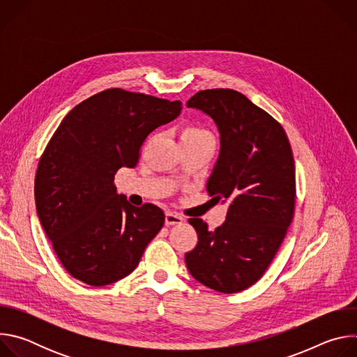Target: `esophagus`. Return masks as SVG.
Returning <instances> with one entry per match:
<instances>
[{
	"label": "esophagus",
	"instance_id": "1",
	"mask_svg": "<svg viewBox=\"0 0 357 357\" xmlns=\"http://www.w3.org/2000/svg\"><path fill=\"white\" fill-rule=\"evenodd\" d=\"M183 218L176 215V213H172V212H167L165 215V225L167 226H175V225H181L183 223Z\"/></svg>",
	"mask_w": 357,
	"mask_h": 357
}]
</instances>
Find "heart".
<instances>
[{
  "label": "heart",
  "mask_w": 357,
  "mask_h": 357,
  "mask_svg": "<svg viewBox=\"0 0 357 357\" xmlns=\"http://www.w3.org/2000/svg\"><path fill=\"white\" fill-rule=\"evenodd\" d=\"M200 134H209V132L197 127H188L182 135H200Z\"/></svg>",
  "instance_id": "b5f03b06"
}]
</instances>
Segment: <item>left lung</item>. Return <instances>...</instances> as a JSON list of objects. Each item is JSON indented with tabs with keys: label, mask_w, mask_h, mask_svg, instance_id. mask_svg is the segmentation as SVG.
<instances>
[{
	"label": "left lung",
	"mask_w": 357,
	"mask_h": 357,
	"mask_svg": "<svg viewBox=\"0 0 357 357\" xmlns=\"http://www.w3.org/2000/svg\"><path fill=\"white\" fill-rule=\"evenodd\" d=\"M186 106L208 114L218 127L220 151L206 189L216 202H229V209L215 231L202 219H189L199 240L185 263L200 284L238 292L263 277L292 222L291 145L280 123L236 90H202Z\"/></svg>",
	"instance_id": "left-lung-1"
}]
</instances>
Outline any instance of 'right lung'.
Returning a JSON list of instances; mask_svg holds the SVG:
<instances>
[{"instance_id":"add662e5","label":"right lung","mask_w":357,"mask_h":357,"mask_svg":"<svg viewBox=\"0 0 357 357\" xmlns=\"http://www.w3.org/2000/svg\"><path fill=\"white\" fill-rule=\"evenodd\" d=\"M181 110L179 100L109 89L69 112L50 138L35 176V205L73 278L103 287L127 277L162 229L164 212L130 205L114 176L134 168L145 138Z\"/></svg>"}]
</instances>
